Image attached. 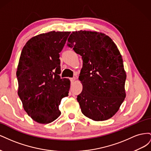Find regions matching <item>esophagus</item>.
<instances>
[{
    "mask_svg": "<svg viewBox=\"0 0 151 151\" xmlns=\"http://www.w3.org/2000/svg\"><path fill=\"white\" fill-rule=\"evenodd\" d=\"M70 79L71 82H74L76 80V77H72V78H70Z\"/></svg>",
    "mask_w": 151,
    "mask_h": 151,
    "instance_id": "34e87169",
    "label": "esophagus"
}]
</instances>
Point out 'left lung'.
I'll return each mask as SVG.
<instances>
[{"label":"left lung","instance_id":"8db88e82","mask_svg":"<svg viewBox=\"0 0 151 151\" xmlns=\"http://www.w3.org/2000/svg\"><path fill=\"white\" fill-rule=\"evenodd\" d=\"M67 45L82 56L79 79L83 83L77 96L81 111L94 121H104L118 111L126 96V73L115 43L102 33L72 32Z\"/></svg>","mask_w":151,"mask_h":151}]
</instances>
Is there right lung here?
<instances>
[{"mask_svg": "<svg viewBox=\"0 0 151 151\" xmlns=\"http://www.w3.org/2000/svg\"><path fill=\"white\" fill-rule=\"evenodd\" d=\"M70 31H50L28 40L17 65V94L22 106L35 122L51 123L60 115L59 105L68 96L70 82L61 79L60 53Z\"/></svg>", "mask_w": 151, "mask_h": 151, "instance_id": "1", "label": "right lung"}]
</instances>
